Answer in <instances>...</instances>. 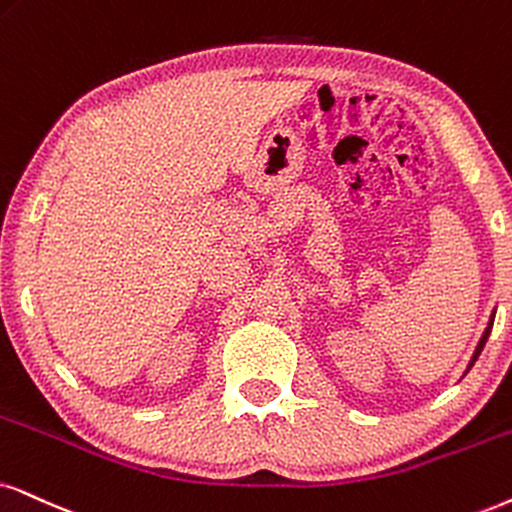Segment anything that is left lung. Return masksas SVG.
<instances>
[{
  "instance_id": "8db88e82",
  "label": "left lung",
  "mask_w": 512,
  "mask_h": 512,
  "mask_svg": "<svg viewBox=\"0 0 512 512\" xmlns=\"http://www.w3.org/2000/svg\"><path fill=\"white\" fill-rule=\"evenodd\" d=\"M494 316H496V309H494V312H491V316H489V323H487V328H484L482 338H480V342H477L475 352H472V357H470V364H468V368H465V373H468V371H470V368H472V366H475V361H477V357H480V354H482V349H484V345H487V340H489V333H491V326H494Z\"/></svg>"
}]
</instances>
